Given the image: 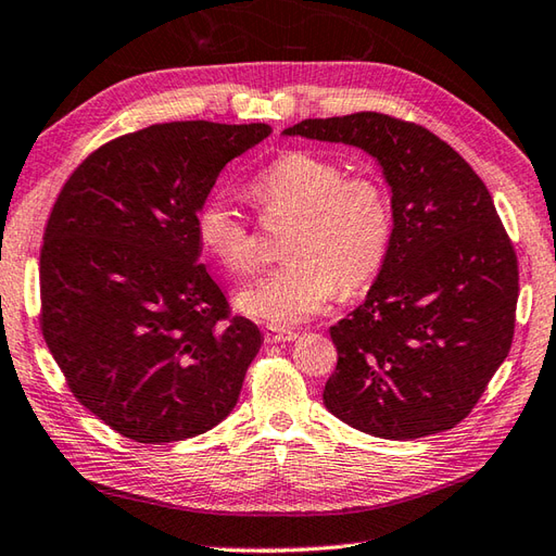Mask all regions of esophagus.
<instances>
[{
    "mask_svg": "<svg viewBox=\"0 0 556 556\" xmlns=\"http://www.w3.org/2000/svg\"><path fill=\"white\" fill-rule=\"evenodd\" d=\"M264 338H266V343H290V341H294V338H298V333L290 331V328L266 324L264 326Z\"/></svg>",
    "mask_w": 556,
    "mask_h": 556,
    "instance_id": "34e87169",
    "label": "esophagus"
}]
</instances>
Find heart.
<instances>
[{
	"instance_id": "heart-1",
	"label": "heart",
	"mask_w": 556,
	"mask_h": 556,
	"mask_svg": "<svg viewBox=\"0 0 556 556\" xmlns=\"http://www.w3.org/2000/svg\"><path fill=\"white\" fill-rule=\"evenodd\" d=\"M249 189L266 215H294V223L286 240L288 262L237 292L242 314L274 326L300 324L336 298L341 280L353 290L381 266L391 208L374 177H345L343 165L331 157L288 151ZM197 235L232 274L256 268V237L225 197L201 203Z\"/></svg>"
}]
</instances>
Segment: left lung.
Listing matches in <instances>:
<instances>
[{"label": "left lung", "instance_id": "8db88e82", "mask_svg": "<svg viewBox=\"0 0 556 556\" xmlns=\"http://www.w3.org/2000/svg\"><path fill=\"white\" fill-rule=\"evenodd\" d=\"M282 136L355 146L391 191L379 276L331 326L326 410L391 441L456 427L514 341L518 262L490 191L439 136L379 112L304 119Z\"/></svg>", "mask_w": 556, "mask_h": 556}]
</instances>
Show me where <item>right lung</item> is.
I'll return each instance as SVG.
<instances>
[{"label":"right lung","mask_w":556,"mask_h":556,"mask_svg":"<svg viewBox=\"0 0 556 556\" xmlns=\"http://www.w3.org/2000/svg\"><path fill=\"white\" fill-rule=\"evenodd\" d=\"M268 124L169 122L76 167L45 228L42 336L70 389L139 444L208 432L232 413L264 336L201 262L197 213Z\"/></svg>","instance_id":"add662e5"}]
</instances>
